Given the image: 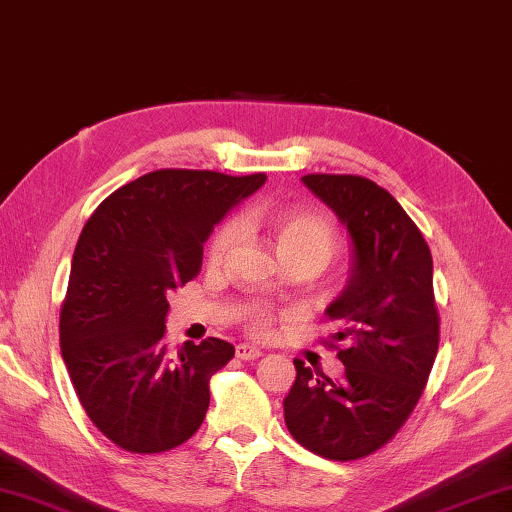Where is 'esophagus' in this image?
<instances>
[{"label": "esophagus", "mask_w": 512, "mask_h": 512, "mask_svg": "<svg viewBox=\"0 0 512 512\" xmlns=\"http://www.w3.org/2000/svg\"><path fill=\"white\" fill-rule=\"evenodd\" d=\"M235 353H237L239 360H257L259 356H262V349H257L253 345H246V342H244V345H237Z\"/></svg>", "instance_id": "obj_1"}]
</instances>
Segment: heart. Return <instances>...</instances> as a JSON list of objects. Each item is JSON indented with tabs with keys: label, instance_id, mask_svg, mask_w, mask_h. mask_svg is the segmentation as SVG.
<instances>
[{
	"label": "heart",
	"instance_id": "heart-1",
	"mask_svg": "<svg viewBox=\"0 0 512 512\" xmlns=\"http://www.w3.org/2000/svg\"><path fill=\"white\" fill-rule=\"evenodd\" d=\"M257 217H246L244 224H253ZM268 228L273 232V239L280 248L282 257L288 264H304L313 271L327 266L340 250L338 230L333 228L327 217L311 210H277L266 219ZM239 239V224L228 221L212 235L208 244V259L212 264L224 262L230 248ZM239 322L253 336H264L273 324V311L266 304L250 302L239 309Z\"/></svg>",
	"mask_w": 512,
	"mask_h": 512
}]
</instances>
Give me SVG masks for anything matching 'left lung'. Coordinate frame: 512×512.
Listing matches in <instances>:
<instances>
[{
    "instance_id": "8db88e82",
    "label": "left lung",
    "mask_w": 512,
    "mask_h": 512,
    "mask_svg": "<svg viewBox=\"0 0 512 512\" xmlns=\"http://www.w3.org/2000/svg\"><path fill=\"white\" fill-rule=\"evenodd\" d=\"M302 181L336 212L353 244L349 284L327 309L336 324L327 345L345 376L331 380L295 358L284 418L306 450L356 461L394 439L427 385L439 351L432 253L401 203L365 176Z\"/></svg>"
}]
</instances>
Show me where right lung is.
<instances>
[{"label":"right lung","mask_w":512,"mask_h":512,"mask_svg":"<svg viewBox=\"0 0 512 512\" xmlns=\"http://www.w3.org/2000/svg\"><path fill=\"white\" fill-rule=\"evenodd\" d=\"M264 172L156 170L100 203L80 232L60 309L73 389L98 430L136 454L167 452L199 430L226 340L165 345L167 295L201 271L203 241Z\"/></svg>","instance_id":"obj_1"}]
</instances>
